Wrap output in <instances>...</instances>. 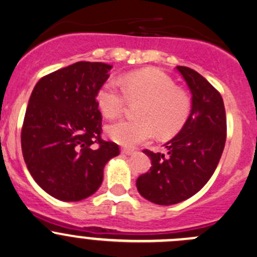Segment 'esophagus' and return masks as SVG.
<instances>
[{"label":"esophagus","instance_id":"esophagus-1","mask_svg":"<svg viewBox=\"0 0 257 257\" xmlns=\"http://www.w3.org/2000/svg\"><path fill=\"white\" fill-rule=\"evenodd\" d=\"M122 154H124V155H128V156H131V155L135 154V151H134V150H131V149H123V150H122Z\"/></svg>","mask_w":257,"mask_h":257}]
</instances>
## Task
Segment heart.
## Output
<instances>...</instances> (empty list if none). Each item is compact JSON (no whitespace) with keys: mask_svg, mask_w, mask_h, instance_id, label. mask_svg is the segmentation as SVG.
I'll list each match as a JSON object with an SVG mask.
<instances>
[{"mask_svg":"<svg viewBox=\"0 0 257 257\" xmlns=\"http://www.w3.org/2000/svg\"><path fill=\"white\" fill-rule=\"evenodd\" d=\"M123 89L124 91L114 80L106 81L98 89L96 101L101 113L109 119L122 114L126 97L131 101H143L137 111L139 119L119 120L107 128L109 138L124 148L149 142L156 132L161 138H170L187 122L190 101L161 70L143 69L131 73L124 78Z\"/></svg>","mask_w":257,"mask_h":257,"instance_id":"b5f03b06","label":"heart"}]
</instances>
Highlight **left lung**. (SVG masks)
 I'll list each match as a JSON object with an SVG mask.
<instances>
[{
  "mask_svg": "<svg viewBox=\"0 0 257 257\" xmlns=\"http://www.w3.org/2000/svg\"><path fill=\"white\" fill-rule=\"evenodd\" d=\"M191 92V109L179 133L166 143L167 154L145 150L151 167L137 179L139 194L157 205L195 195L212 177L225 144L227 120L221 94L188 67H177Z\"/></svg>",
  "mask_w": 257,
  "mask_h": 257,
  "instance_id": "1",
  "label": "left lung"
}]
</instances>
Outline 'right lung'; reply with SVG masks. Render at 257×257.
Here are the masks:
<instances>
[{"instance_id":"obj_1","label":"right lung","mask_w":257,"mask_h":257,"mask_svg":"<svg viewBox=\"0 0 257 257\" xmlns=\"http://www.w3.org/2000/svg\"><path fill=\"white\" fill-rule=\"evenodd\" d=\"M111 69L102 62H77L41 78L29 98L21 137L25 165L62 201L91 196L106 163L119 155L117 144L101 139L96 101Z\"/></svg>"}]
</instances>
